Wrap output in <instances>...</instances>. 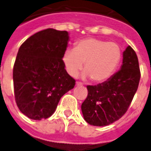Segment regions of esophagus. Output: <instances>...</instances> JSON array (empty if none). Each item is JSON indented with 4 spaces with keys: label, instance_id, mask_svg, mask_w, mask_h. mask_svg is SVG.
<instances>
[{
    "label": "esophagus",
    "instance_id": "1",
    "mask_svg": "<svg viewBox=\"0 0 151 151\" xmlns=\"http://www.w3.org/2000/svg\"><path fill=\"white\" fill-rule=\"evenodd\" d=\"M76 85H82V83L80 82V81H77V82H76Z\"/></svg>",
    "mask_w": 151,
    "mask_h": 151
}]
</instances>
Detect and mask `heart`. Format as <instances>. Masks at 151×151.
<instances>
[{"label":"heart","mask_w":151,"mask_h":151,"mask_svg":"<svg viewBox=\"0 0 151 151\" xmlns=\"http://www.w3.org/2000/svg\"><path fill=\"white\" fill-rule=\"evenodd\" d=\"M122 56L117 44L90 37L78 41L74 48L67 49L63 60L70 75H78L85 63V75L89 76L95 82H102L114 73Z\"/></svg>","instance_id":"heart-1"}]
</instances>
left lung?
<instances>
[{
    "instance_id": "left-lung-1",
    "label": "left lung",
    "mask_w": 151,
    "mask_h": 151,
    "mask_svg": "<svg viewBox=\"0 0 151 151\" xmlns=\"http://www.w3.org/2000/svg\"><path fill=\"white\" fill-rule=\"evenodd\" d=\"M140 76L136 53L129 45L120 70L105 82L87 86L88 96L81 104L85 121L91 125L106 126L120 119L133 99Z\"/></svg>"
}]
</instances>
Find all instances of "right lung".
Instances as JSON below:
<instances>
[{
    "label": "right lung",
    "instance_id": "1",
    "mask_svg": "<svg viewBox=\"0 0 151 151\" xmlns=\"http://www.w3.org/2000/svg\"><path fill=\"white\" fill-rule=\"evenodd\" d=\"M68 40L66 31L48 28L20 46L13 67L14 95L20 111L30 119L51 117L61 97L75 85L63 60Z\"/></svg>",
    "mask_w": 151,
    "mask_h": 151
}]
</instances>
